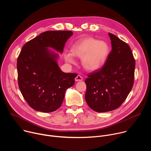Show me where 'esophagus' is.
<instances>
[{
  "instance_id": "34e87169",
  "label": "esophagus",
  "mask_w": 151,
  "mask_h": 151,
  "mask_svg": "<svg viewBox=\"0 0 151 151\" xmlns=\"http://www.w3.org/2000/svg\"><path fill=\"white\" fill-rule=\"evenodd\" d=\"M75 79L76 81H81L83 80V78H82L81 75H78L75 78Z\"/></svg>"
}]
</instances>
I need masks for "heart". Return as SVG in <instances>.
<instances>
[{
    "label": "heart",
    "instance_id": "b5f03b06",
    "mask_svg": "<svg viewBox=\"0 0 151 151\" xmlns=\"http://www.w3.org/2000/svg\"><path fill=\"white\" fill-rule=\"evenodd\" d=\"M72 53H65L64 57L69 63H74V56L82 58V65L87 70L99 69L105 63L110 54L108 44L103 40L93 37L81 39L72 47Z\"/></svg>",
    "mask_w": 151,
    "mask_h": 151
}]
</instances>
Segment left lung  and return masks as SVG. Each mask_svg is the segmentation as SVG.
<instances>
[{"mask_svg":"<svg viewBox=\"0 0 151 151\" xmlns=\"http://www.w3.org/2000/svg\"><path fill=\"white\" fill-rule=\"evenodd\" d=\"M112 51L103 66L88 75L85 99L97 112L115 110L122 104L134 83L135 60L129 45L109 33Z\"/></svg>","mask_w":151,"mask_h":151,"instance_id":"obj_1","label":"left lung"}]
</instances>
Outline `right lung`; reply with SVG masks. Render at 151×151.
I'll return each mask as SVG.
<instances>
[{"label": "right lung", "mask_w": 151, "mask_h": 151, "mask_svg": "<svg viewBox=\"0 0 151 151\" xmlns=\"http://www.w3.org/2000/svg\"><path fill=\"white\" fill-rule=\"evenodd\" d=\"M69 31H47L27 42L17 59L19 90L29 105L37 111L51 112L61 106L66 91L75 84L76 73H64L60 69L58 55L62 53Z\"/></svg>", "instance_id": "right-lung-1"}]
</instances>
